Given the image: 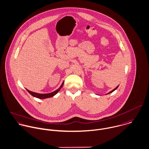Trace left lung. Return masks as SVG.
<instances>
[{"label":"left lung","instance_id":"1","mask_svg":"<svg viewBox=\"0 0 149 149\" xmlns=\"http://www.w3.org/2000/svg\"><path fill=\"white\" fill-rule=\"evenodd\" d=\"M118 86H117V87H116V88H114V90H112V91H110V93H108V94H110V93H112V92H113V91H115V90H116V89H117V88H118Z\"/></svg>","mask_w":149,"mask_h":149}]
</instances>
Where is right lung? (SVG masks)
Instances as JSON below:
<instances>
[{"label":"right lung","instance_id":"add662e5","mask_svg":"<svg viewBox=\"0 0 149 149\" xmlns=\"http://www.w3.org/2000/svg\"><path fill=\"white\" fill-rule=\"evenodd\" d=\"M63 83L64 82L62 83V84H61V86H60V87L58 89H57L55 91L52 92V93H49V94H39V93H34V92L31 91H29V90H28L27 89H26V90L28 91V92L31 95H32L34 97H36V98H39V99H46V98H51V97L54 96L55 95H56L59 92V91L61 90V88L62 87V86L63 85Z\"/></svg>","mask_w":149,"mask_h":149}]
</instances>
